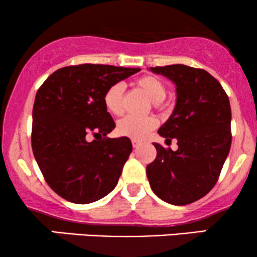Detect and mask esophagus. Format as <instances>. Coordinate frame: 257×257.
I'll use <instances>...</instances> for the list:
<instances>
[{
    "instance_id": "34e87169",
    "label": "esophagus",
    "mask_w": 257,
    "mask_h": 257,
    "mask_svg": "<svg viewBox=\"0 0 257 257\" xmlns=\"http://www.w3.org/2000/svg\"><path fill=\"white\" fill-rule=\"evenodd\" d=\"M132 144H133V147H134V149H138V147L141 145V143L139 140H132Z\"/></svg>"
}]
</instances>
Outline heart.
I'll return each mask as SVG.
<instances>
[{"instance_id": "b5f03b06", "label": "heart", "mask_w": 257, "mask_h": 257, "mask_svg": "<svg viewBox=\"0 0 257 257\" xmlns=\"http://www.w3.org/2000/svg\"><path fill=\"white\" fill-rule=\"evenodd\" d=\"M138 87L146 93V95L152 100L155 106H159L167 96V87L162 81L153 76H144L137 82ZM123 83H114L107 88L104 95V105L110 113L114 116H120L124 111L123 107ZM157 125V119L155 117H134L126 116L120 119L117 124V132L123 137H128L134 140H140L147 135Z\"/></svg>"}]
</instances>
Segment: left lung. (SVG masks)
Returning <instances> with one entry per match:
<instances>
[{"instance_id":"left-lung-1","label":"left lung","mask_w":257,"mask_h":257,"mask_svg":"<svg viewBox=\"0 0 257 257\" xmlns=\"http://www.w3.org/2000/svg\"><path fill=\"white\" fill-rule=\"evenodd\" d=\"M176 85V105L158 134L179 149L153 144L157 157L146 168L152 191L164 202L186 205L210 192L231 149V106L205 70L175 64L150 67Z\"/></svg>"}]
</instances>
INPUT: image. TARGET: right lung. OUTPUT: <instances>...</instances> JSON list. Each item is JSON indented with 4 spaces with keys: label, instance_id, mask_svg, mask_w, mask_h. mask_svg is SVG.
I'll list each match as a JSON object with an SVG mask.
<instances>
[{
    "label": "right lung",
    "instance_id": "1",
    "mask_svg": "<svg viewBox=\"0 0 257 257\" xmlns=\"http://www.w3.org/2000/svg\"><path fill=\"white\" fill-rule=\"evenodd\" d=\"M140 69L82 64L53 72L37 90L31 145L44 180L76 204L101 199L116 187L132 153L129 138L110 139L113 119L105 91ZM90 135L100 139L89 142Z\"/></svg>",
    "mask_w": 257,
    "mask_h": 257
}]
</instances>
